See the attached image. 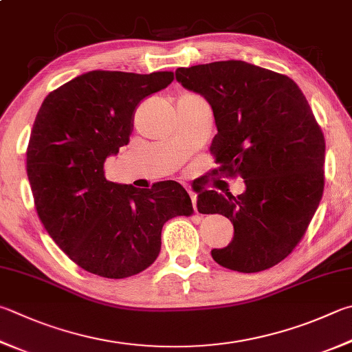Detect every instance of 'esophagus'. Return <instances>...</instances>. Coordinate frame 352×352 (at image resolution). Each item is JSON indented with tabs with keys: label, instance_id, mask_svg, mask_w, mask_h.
Masks as SVG:
<instances>
[{
	"label": "esophagus",
	"instance_id": "obj_1",
	"mask_svg": "<svg viewBox=\"0 0 352 352\" xmlns=\"http://www.w3.org/2000/svg\"><path fill=\"white\" fill-rule=\"evenodd\" d=\"M188 192L190 195V200H192V206H194V210H197V195L192 189H188Z\"/></svg>",
	"mask_w": 352,
	"mask_h": 352
}]
</instances>
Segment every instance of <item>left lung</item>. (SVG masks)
I'll return each instance as SVG.
<instances>
[{
	"instance_id": "obj_1",
	"label": "left lung",
	"mask_w": 352,
	"mask_h": 352,
	"mask_svg": "<svg viewBox=\"0 0 352 352\" xmlns=\"http://www.w3.org/2000/svg\"><path fill=\"white\" fill-rule=\"evenodd\" d=\"M175 78L209 103L215 163L246 186L237 197L198 194V212L234 225L212 258L239 272L272 267L302 240L323 194L324 137L308 101L289 76L239 60L178 67Z\"/></svg>"
}]
</instances>
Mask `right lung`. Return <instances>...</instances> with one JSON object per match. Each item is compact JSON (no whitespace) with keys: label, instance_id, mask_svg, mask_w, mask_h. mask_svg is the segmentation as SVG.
Here are the masks:
<instances>
[{"label":"right lung","instance_id":"obj_1","mask_svg":"<svg viewBox=\"0 0 352 352\" xmlns=\"http://www.w3.org/2000/svg\"><path fill=\"white\" fill-rule=\"evenodd\" d=\"M174 80L91 70L44 98L28 146V178L38 217L67 257L106 278L135 276L154 263L162 229L192 214L180 183L151 189L106 180L104 162L129 143L140 101Z\"/></svg>","mask_w":352,"mask_h":352}]
</instances>
